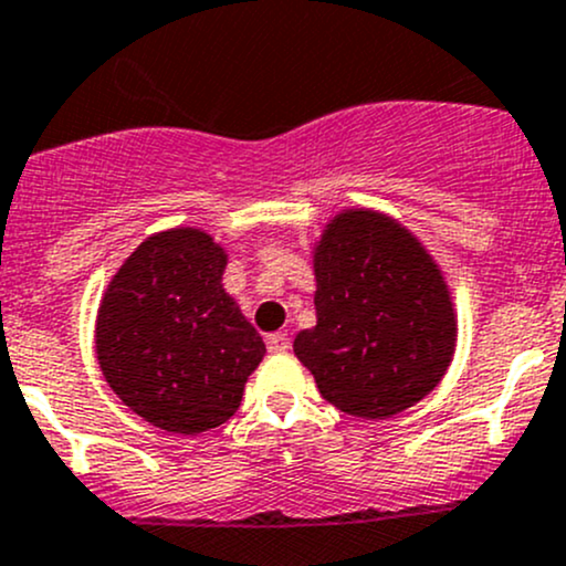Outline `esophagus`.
<instances>
[{
  "mask_svg": "<svg viewBox=\"0 0 566 566\" xmlns=\"http://www.w3.org/2000/svg\"><path fill=\"white\" fill-rule=\"evenodd\" d=\"M265 345H268V350H271V353L290 350V334H287V331H276V334H268Z\"/></svg>",
  "mask_w": 566,
  "mask_h": 566,
  "instance_id": "34e87169",
  "label": "esophagus"
}]
</instances>
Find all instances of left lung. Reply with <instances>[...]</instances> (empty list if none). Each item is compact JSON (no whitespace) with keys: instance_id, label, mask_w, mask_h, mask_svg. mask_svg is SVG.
I'll list each match as a JSON object with an SVG mask.
<instances>
[{"instance_id":"obj_1","label":"left lung","mask_w":566,"mask_h":566,"mask_svg":"<svg viewBox=\"0 0 566 566\" xmlns=\"http://www.w3.org/2000/svg\"><path fill=\"white\" fill-rule=\"evenodd\" d=\"M317 325L295 336L323 399L347 416L389 419L441 384L454 356L452 295L399 221L345 210L315 249Z\"/></svg>"}]
</instances>
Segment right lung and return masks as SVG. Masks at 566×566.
I'll use <instances>...</instances> for the list:
<instances>
[{
    "mask_svg": "<svg viewBox=\"0 0 566 566\" xmlns=\"http://www.w3.org/2000/svg\"><path fill=\"white\" fill-rule=\"evenodd\" d=\"M227 254L202 230L158 232L108 282L95 347L106 384L167 432L213 430L241 408L265 342L227 295Z\"/></svg>",
    "mask_w": 566,
    "mask_h": 566,
    "instance_id": "right-lung-1",
    "label": "right lung"
}]
</instances>
